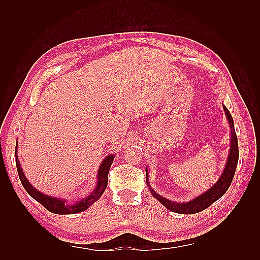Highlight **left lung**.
<instances>
[{"mask_svg":"<svg viewBox=\"0 0 260 260\" xmlns=\"http://www.w3.org/2000/svg\"><path fill=\"white\" fill-rule=\"evenodd\" d=\"M223 109H224V114L227 116L229 127H230V150L228 154V158L227 162H225L223 172L220 175L219 180L215 182V183L210 187L209 190H207L202 194L198 196L197 198L192 199V200L187 201V202H176L169 200V199L164 198L162 196L157 194V193L152 189V186L148 183V171L147 168L145 169L146 171V183L148 185V189H150L151 194L161 202L163 206L171 210V211L176 212V213H182V214H192V213H198L200 211H203L204 209H207L208 207L211 206L213 202L219 200L225 192H227L228 187L230 186L231 182H233L234 175L236 172V168L237 164H238V158H239V150H238V139H237L236 132H235V125H234V119L233 116L229 113L228 108L222 105Z\"/></svg>","mask_w":260,"mask_h":260,"instance_id":"left-lung-1","label":"left lung"}]
</instances>
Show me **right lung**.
<instances>
[{"mask_svg":"<svg viewBox=\"0 0 260 260\" xmlns=\"http://www.w3.org/2000/svg\"><path fill=\"white\" fill-rule=\"evenodd\" d=\"M16 151H18V143H16V146H15V163H16V169H18L20 181L25 189V191L29 193L35 200H37L39 203H41L42 206L48 210V211H50L52 213H57V214L79 213V212L85 211V210L89 208L91 204L95 203L98 199L102 197L104 191L106 190L107 182H108V172H109L110 167H112L114 157H115L114 154H109V155H107L103 159V162L98 168L96 186L93 187V190L90 193H88V196L82 198L81 200L78 199V200L68 203V201L66 200V199L45 194V193H42L38 189H36V187L33 186L29 181H27V179L24 175L23 170H22L20 165V161L18 158V153H16Z\"/></svg>","mask_w":260,"mask_h":260,"instance_id":"1","label":"right lung"}]
</instances>
